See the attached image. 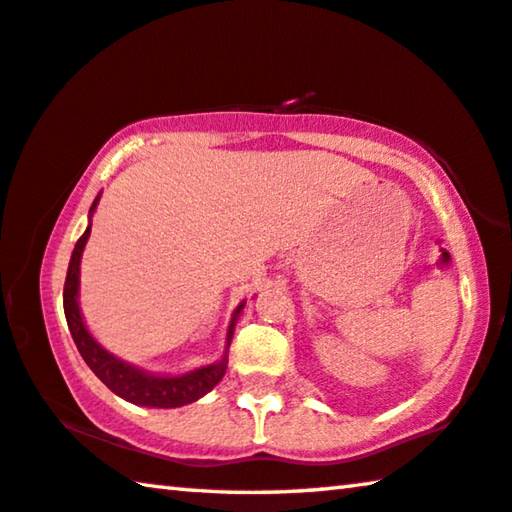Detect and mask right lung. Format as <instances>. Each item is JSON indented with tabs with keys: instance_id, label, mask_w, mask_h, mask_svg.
Here are the masks:
<instances>
[{
	"instance_id": "obj_1",
	"label": "right lung",
	"mask_w": 512,
	"mask_h": 512,
	"mask_svg": "<svg viewBox=\"0 0 512 512\" xmlns=\"http://www.w3.org/2000/svg\"><path fill=\"white\" fill-rule=\"evenodd\" d=\"M95 205H97V198L93 202L91 212L95 209ZM88 234H91V227H86V232L81 234L75 250H72L66 285H63V310H66V321H68L70 335L77 344V351L81 353V358H84L88 367H91V371L111 389L113 394H118L120 399L132 401L136 405H148V408H180V405L198 401L200 396L212 392L227 369V355H223V360L218 364H209V367L196 369L186 373V376H175V378L150 376V373L129 367V364L113 358L111 353L104 351V348L97 344L91 335H88L84 321H81L79 305H77L79 259H81V250L86 246ZM241 310H243V303L234 310L230 330H227V346H230L232 332H234V326H237V316Z\"/></svg>"
}]
</instances>
